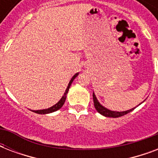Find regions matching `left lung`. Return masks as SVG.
<instances>
[{
	"instance_id": "1",
	"label": "left lung",
	"mask_w": 158,
	"mask_h": 158,
	"mask_svg": "<svg viewBox=\"0 0 158 158\" xmlns=\"http://www.w3.org/2000/svg\"><path fill=\"white\" fill-rule=\"evenodd\" d=\"M93 98H94V106H95V108H96L97 111H98V113H100L101 115L106 116V117H112V118L120 117V116L125 115H126V114H128L129 112H130V111H132V110L135 108V107L132 108V109L125 110V111H115V110H109V109H107V108L104 107L102 105V104L99 102L98 100V98H97L96 95L94 94V93L93 94ZM141 103H142V102H141Z\"/></svg>"
}]
</instances>
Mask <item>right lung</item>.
I'll use <instances>...</instances> for the list:
<instances>
[{
    "label": "right lung",
    "mask_w": 158,
    "mask_h": 158,
    "mask_svg": "<svg viewBox=\"0 0 158 158\" xmlns=\"http://www.w3.org/2000/svg\"><path fill=\"white\" fill-rule=\"evenodd\" d=\"M78 75H79V73H76V74H74V76L72 77V79L69 80V84H68V87H67L66 90H65V92H64V95L62 96L60 100L56 104H55L54 106L48 108V109H43V110H32V111H33V112H35V113H38V114H49V113L54 112V111H56V110H58L59 109H60V108L62 107V106L64 105V101H65V99H66V95L67 94H68V91H69V87H70V85H71L72 82L74 81V79H75Z\"/></svg>",
    "instance_id": "add662e5"
}]
</instances>
